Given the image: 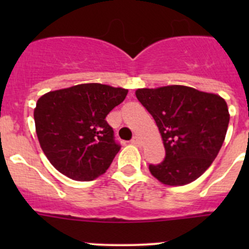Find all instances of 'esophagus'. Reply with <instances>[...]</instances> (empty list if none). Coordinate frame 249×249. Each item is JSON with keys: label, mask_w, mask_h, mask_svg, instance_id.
Segmentation results:
<instances>
[{"label": "esophagus", "mask_w": 249, "mask_h": 249, "mask_svg": "<svg viewBox=\"0 0 249 249\" xmlns=\"http://www.w3.org/2000/svg\"><path fill=\"white\" fill-rule=\"evenodd\" d=\"M131 143H132V144H135V145H141V144H142V142H141V140H140L139 136H134V139L131 140Z\"/></svg>", "instance_id": "obj_1"}]
</instances>
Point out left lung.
I'll return each mask as SVG.
<instances>
[{
	"label": "left lung",
	"mask_w": 249,
	"mask_h": 249,
	"mask_svg": "<svg viewBox=\"0 0 249 249\" xmlns=\"http://www.w3.org/2000/svg\"><path fill=\"white\" fill-rule=\"evenodd\" d=\"M137 100L154 118L165 147V159L149 171L166 185L197 179L217 158L230 114L223 97L185 85L143 88Z\"/></svg>",
	"instance_id": "8db88e82"
}]
</instances>
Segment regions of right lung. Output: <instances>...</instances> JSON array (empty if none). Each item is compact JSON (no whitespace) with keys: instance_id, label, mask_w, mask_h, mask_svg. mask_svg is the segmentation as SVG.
<instances>
[{"instance_id":"add662e5","label":"right lung","mask_w":249,"mask_h":249,"mask_svg":"<svg viewBox=\"0 0 249 249\" xmlns=\"http://www.w3.org/2000/svg\"><path fill=\"white\" fill-rule=\"evenodd\" d=\"M129 90L85 83L42 95L34 110L39 145L59 172L79 182L108 170L120 150L107 114Z\"/></svg>"}]
</instances>
